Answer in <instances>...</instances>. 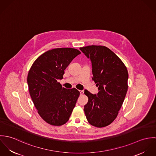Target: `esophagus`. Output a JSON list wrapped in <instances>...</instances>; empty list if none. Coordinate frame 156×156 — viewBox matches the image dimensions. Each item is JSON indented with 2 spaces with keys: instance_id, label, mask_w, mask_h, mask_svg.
Segmentation results:
<instances>
[{
  "instance_id": "1",
  "label": "esophagus",
  "mask_w": 156,
  "mask_h": 156,
  "mask_svg": "<svg viewBox=\"0 0 156 156\" xmlns=\"http://www.w3.org/2000/svg\"><path fill=\"white\" fill-rule=\"evenodd\" d=\"M80 94H81V95H83V93H84V91H83V90H80Z\"/></svg>"
}]
</instances>
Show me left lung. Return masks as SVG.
<instances>
[{
    "label": "left lung",
    "mask_w": 156,
    "mask_h": 156,
    "mask_svg": "<svg viewBox=\"0 0 156 156\" xmlns=\"http://www.w3.org/2000/svg\"><path fill=\"white\" fill-rule=\"evenodd\" d=\"M80 50L91 61L92 80L99 92L85 90L88 101L84 111L89 124L96 127L108 126L116 118L128 89L129 74L122 61L109 48L89 45Z\"/></svg>",
    "instance_id": "8db88e82"
}]
</instances>
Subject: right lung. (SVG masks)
I'll use <instances>...</instances> for the list:
<instances>
[{
    "instance_id": "1",
    "label": "right lung",
    "mask_w": 156,
    "mask_h": 156,
    "mask_svg": "<svg viewBox=\"0 0 156 156\" xmlns=\"http://www.w3.org/2000/svg\"><path fill=\"white\" fill-rule=\"evenodd\" d=\"M81 53L72 48H58L40 56L30 68L27 78L29 90L40 116L48 124H66L75 107L80 92L63 88L58 80L64 70Z\"/></svg>"
}]
</instances>
